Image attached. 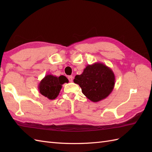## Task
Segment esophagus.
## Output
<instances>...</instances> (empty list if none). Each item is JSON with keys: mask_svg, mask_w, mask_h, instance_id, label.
<instances>
[{"mask_svg": "<svg viewBox=\"0 0 152 152\" xmlns=\"http://www.w3.org/2000/svg\"><path fill=\"white\" fill-rule=\"evenodd\" d=\"M68 79H69L70 82H72L73 80V76H68Z\"/></svg>", "mask_w": 152, "mask_h": 152, "instance_id": "esophagus-1", "label": "esophagus"}]
</instances>
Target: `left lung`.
<instances>
[{"mask_svg":"<svg viewBox=\"0 0 152 152\" xmlns=\"http://www.w3.org/2000/svg\"><path fill=\"white\" fill-rule=\"evenodd\" d=\"M74 82L80 86L83 94L94 102L106 99L115 86V75L110 68L102 63L88 64Z\"/></svg>","mask_w":152,"mask_h":152,"instance_id":"obj_1","label":"left lung"}]
</instances>
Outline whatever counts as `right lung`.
<instances>
[{
	"instance_id": "add662e5",
	"label": "right lung",
	"mask_w": 152,
	"mask_h": 152,
	"mask_svg": "<svg viewBox=\"0 0 152 152\" xmlns=\"http://www.w3.org/2000/svg\"><path fill=\"white\" fill-rule=\"evenodd\" d=\"M68 82L69 80L64 76L58 77L47 74L38 84V90L43 96L48 99L53 100L59 95L63 83Z\"/></svg>"
}]
</instances>
